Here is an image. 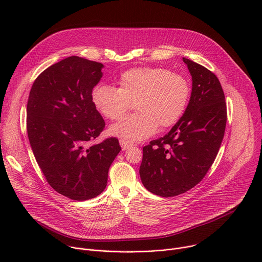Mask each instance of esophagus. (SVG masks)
Listing matches in <instances>:
<instances>
[{
	"label": "esophagus",
	"instance_id": "obj_1",
	"mask_svg": "<svg viewBox=\"0 0 262 262\" xmlns=\"http://www.w3.org/2000/svg\"><path fill=\"white\" fill-rule=\"evenodd\" d=\"M119 143H120V145H121V148H122L123 151L126 150V149H128L129 147H132V145H133L130 142H128V141H126V140H123V139H121V140L119 141Z\"/></svg>",
	"mask_w": 262,
	"mask_h": 262
}]
</instances>
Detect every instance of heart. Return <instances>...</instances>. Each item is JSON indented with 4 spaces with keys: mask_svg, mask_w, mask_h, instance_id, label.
<instances>
[{
    "mask_svg": "<svg viewBox=\"0 0 262 262\" xmlns=\"http://www.w3.org/2000/svg\"><path fill=\"white\" fill-rule=\"evenodd\" d=\"M118 88L96 85L91 99L99 113L108 120L122 119L134 107L135 115L112 125V135L140 141L154 135L158 127L174 125L188 105L191 88L184 77L164 67H139L126 70Z\"/></svg>",
    "mask_w": 262,
    "mask_h": 262,
    "instance_id": "heart-1",
    "label": "heart"
}]
</instances>
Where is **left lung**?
<instances>
[{
  "instance_id": "8db88e82",
  "label": "left lung",
  "mask_w": 262,
  "mask_h": 262,
  "mask_svg": "<svg viewBox=\"0 0 262 262\" xmlns=\"http://www.w3.org/2000/svg\"><path fill=\"white\" fill-rule=\"evenodd\" d=\"M193 87L184 114L163 138L143 147L140 176L145 188L161 197L188 192L214 162L227 121L225 95L215 74L183 58Z\"/></svg>"
}]
</instances>
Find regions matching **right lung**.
Listing matches in <instances>:
<instances>
[{
  "label": "right lung",
  "mask_w": 262,
  "mask_h": 262,
  "mask_svg": "<svg viewBox=\"0 0 262 262\" xmlns=\"http://www.w3.org/2000/svg\"><path fill=\"white\" fill-rule=\"evenodd\" d=\"M102 67L68 57L37 77L27 104L28 137L39 168L57 193L77 201L102 193L121 150L115 137L90 144L105 125L91 99Z\"/></svg>",
  "instance_id": "1"
}]
</instances>
